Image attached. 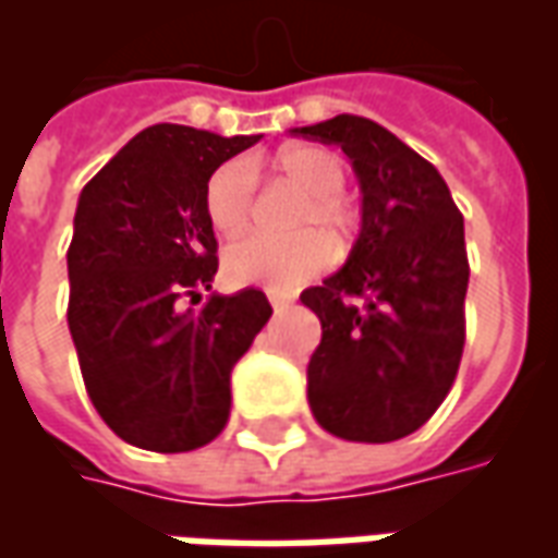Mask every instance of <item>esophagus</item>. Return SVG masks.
Returning <instances> with one entry per match:
<instances>
[{"label": "esophagus", "mask_w": 558, "mask_h": 558, "mask_svg": "<svg viewBox=\"0 0 558 558\" xmlns=\"http://www.w3.org/2000/svg\"><path fill=\"white\" fill-rule=\"evenodd\" d=\"M268 302H271V307H275V311H287V307L292 304V299H290V295H278V292H268Z\"/></svg>", "instance_id": "obj_1"}]
</instances>
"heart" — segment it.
<instances>
[{
    "label": "heart",
    "mask_w": 558,
    "mask_h": 558,
    "mask_svg": "<svg viewBox=\"0 0 558 558\" xmlns=\"http://www.w3.org/2000/svg\"><path fill=\"white\" fill-rule=\"evenodd\" d=\"M275 170L307 191L295 230H326L331 235H350L355 230L359 215L343 196L347 167L331 148L292 146L275 158ZM254 203L256 172L247 160H227L211 172L203 206L208 223L220 235H239L254 218ZM326 263L328 242L319 232H299L292 239L251 232L223 251V268L232 280L268 290H295Z\"/></svg>",
    "instance_id": "obj_1"
}]
</instances>
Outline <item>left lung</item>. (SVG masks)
Wrapping results in <instances>:
<instances>
[{
    "instance_id": "8db88e82",
    "label": "left lung",
    "mask_w": 558,
    "mask_h": 558,
    "mask_svg": "<svg viewBox=\"0 0 558 558\" xmlns=\"http://www.w3.org/2000/svg\"><path fill=\"white\" fill-rule=\"evenodd\" d=\"M295 134L343 148L362 187V232L347 266L302 292L323 326L307 403L340 439L395 442L454 386L466 340L463 215L430 160L364 116Z\"/></svg>"
}]
</instances>
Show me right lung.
Masks as SVG:
<instances>
[{"instance_id": "obj_1", "label": "right lung", "mask_w": 558, "mask_h": 558, "mask_svg": "<svg viewBox=\"0 0 558 558\" xmlns=\"http://www.w3.org/2000/svg\"><path fill=\"white\" fill-rule=\"evenodd\" d=\"M256 140L151 125L80 194L68 328L98 415L146 451H194L227 427L232 367L271 316L259 290L184 307L218 271L208 179Z\"/></svg>"}]
</instances>
